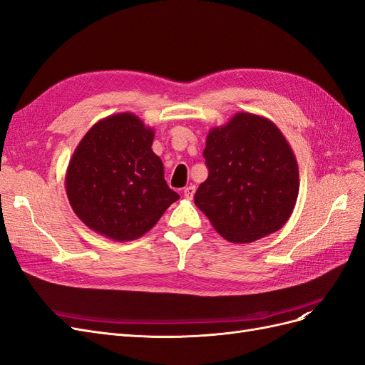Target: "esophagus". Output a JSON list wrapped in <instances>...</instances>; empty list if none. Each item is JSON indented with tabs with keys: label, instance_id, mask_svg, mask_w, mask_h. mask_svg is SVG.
I'll use <instances>...</instances> for the list:
<instances>
[{
	"label": "esophagus",
	"instance_id": "1",
	"mask_svg": "<svg viewBox=\"0 0 365 365\" xmlns=\"http://www.w3.org/2000/svg\"><path fill=\"white\" fill-rule=\"evenodd\" d=\"M195 192H196V187L195 185H189V187H185V189H184V196L187 197V200H193Z\"/></svg>",
	"mask_w": 365,
	"mask_h": 365
}]
</instances>
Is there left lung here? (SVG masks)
<instances>
[{
	"label": "left lung",
	"mask_w": 365,
	"mask_h": 365,
	"mask_svg": "<svg viewBox=\"0 0 365 365\" xmlns=\"http://www.w3.org/2000/svg\"><path fill=\"white\" fill-rule=\"evenodd\" d=\"M204 158L208 176L195 204L220 236L250 244L286 224L300 180L289 143L271 120L235 114L227 125L210 129Z\"/></svg>",
	"instance_id": "8db88e82"
}]
</instances>
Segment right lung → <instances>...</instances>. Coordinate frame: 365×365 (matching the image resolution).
I'll return each instance as SVG.
<instances>
[{"mask_svg": "<svg viewBox=\"0 0 365 365\" xmlns=\"http://www.w3.org/2000/svg\"><path fill=\"white\" fill-rule=\"evenodd\" d=\"M155 132L132 113L102 118L70 160L65 189L71 208L96 233L117 242L141 237L180 200L152 150Z\"/></svg>", "mask_w": 365, "mask_h": 365, "instance_id": "obj_1", "label": "right lung"}]
</instances>
